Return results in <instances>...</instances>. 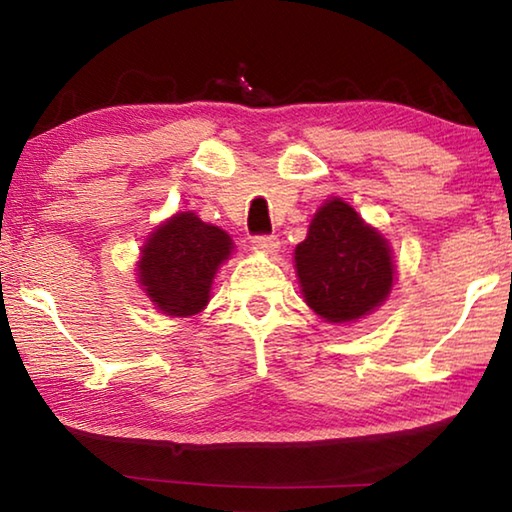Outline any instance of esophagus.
I'll return each mask as SVG.
<instances>
[{
  "instance_id": "obj_1",
  "label": "esophagus",
  "mask_w": 512,
  "mask_h": 512,
  "mask_svg": "<svg viewBox=\"0 0 512 512\" xmlns=\"http://www.w3.org/2000/svg\"><path fill=\"white\" fill-rule=\"evenodd\" d=\"M253 248L259 250V253L273 255L275 250L280 248V239L275 235H259V237H253Z\"/></svg>"
}]
</instances>
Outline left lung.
I'll return each instance as SVG.
<instances>
[{"mask_svg": "<svg viewBox=\"0 0 512 512\" xmlns=\"http://www.w3.org/2000/svg\"><path fill=\"white\" fill-rule=\"evenodd\" d=\"M307 305L327 323H350L388 298L395 266L388 241L341 198H329L296 246Z\"/></svg>", "mask_w": 512, "mask_h": 512, "instance_id": "obj_1", "label": "left lung"}]
</instances>
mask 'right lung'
<instances>
[{"mask_svg": "<svg viewBox=\"0 0 512 512\" xmlns=\"http://www.w3.org/2000/svg\"><path fill=\"white\" fill-rule=\"evenodd\" d=\"M232 253V239L194 212L160 223L137 262L140 287L162 314L187 318L210 302L212 280Z\"/></svg>", "mask_w": 512, "mask_h": 512, "instance_id": "add662e5", "label": "right lung"}]
</instances>
